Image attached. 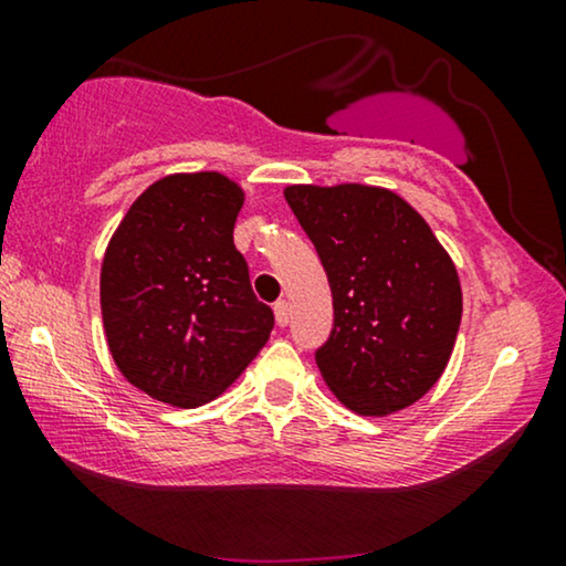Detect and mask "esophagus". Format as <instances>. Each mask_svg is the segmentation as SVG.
Instances as JSON below:
<instances>
[{"instance_id": "1", "label": "esophagus", "mask_w": 566, "mask_h": 566, "mask_svg": "<svg viewBox=\"0 0 566 566\" xmlns=\"http://www.w3.org/2000/svg\"><path fill=\"white\" fill-rule=\"evenodd\" d=\"M273 312H275L277 327H285V324L291 322V304H289V301H277V304L273 306Z\"/></svg>"}]
</instances>
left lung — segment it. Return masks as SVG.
<instances>
[{
	"instance_id": "1",
	"label": "left lung",
	"mask_w": 566,
	"mask_h": 566,
	"mask_svg": "<svg viewBox=\"0 0 566 566\" xmlns=\"http://www.w3.org/2000/svg\"><path fill=\"white\" fill-rule=\"evenodd\" d=\"M332 289L329 339L316 366L353 412L384 417L428 394L451 360L461 281L428 221L374 185H289Z\"/></svg>"
}]
</instances>
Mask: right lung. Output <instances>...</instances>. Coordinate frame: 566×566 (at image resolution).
<instances>
[{"mask_svg": "<svg viewBox=\"0 0 566 566\" xmlns=\"http://www.w3.org/2000/svg\"><path fill=\"white\" fill-rule=\"evenodd\" d=\"M244 190L221 172L167 175L134 200L107 242L99 306L128 384L172 407L229 389L273 329L234 247Z\"/></svg>", "mask_w": 566, "mask_h": 566, "instance_id": "1", "label": "right lung"}]
</instances>
